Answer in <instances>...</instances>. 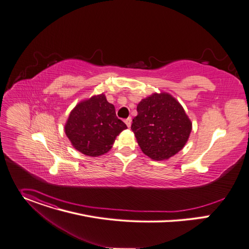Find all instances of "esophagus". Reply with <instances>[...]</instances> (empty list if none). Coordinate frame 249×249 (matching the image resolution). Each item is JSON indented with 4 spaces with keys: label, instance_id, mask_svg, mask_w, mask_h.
<instances>
[{
    "label": "esophagus",
    "instance_id": "esophagus-1",
    "mask_svg": "<svg viewBox=\"0 0 249 249\" xmlns=\"http://www.w3.org/2000/svg\"><path fill=\"white\" fill-rule=\"evenodd\" d=\"M125 123H126L127 127L130 128V127H131V123H132V118H131V117H128V118L125 120Z\"/></svg>",
    "mask_w": 249,
    "mask_h": 249
}]
</instances>
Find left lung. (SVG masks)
Returning a JSON list of instances; mask_svg holds the SVG:
<instances>
[{"mask_svg": "<svg viewBox=\"0 0 249 249\" xmlns=\"http://www.w3.org/2000/svg\"><path fill=\"white\" fill-rule=\"evenodd\" d=\"M137 111L131 129L145 155L163 161L184 148L192 122L183 106L171 94L154 93L141 100Z\"/></svg>", "mask_w": 249, "mask_h": 249, "instance_id": "8db88e82", "label": "left lung"}]
</instances>
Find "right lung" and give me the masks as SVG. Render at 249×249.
Listing matches in <instances>:
<instances>
[{
	"label": "right lung",
	"mask_w": 249,
	"mask_h": 249,
	"mask_svg": "<svg viewBox=\"0 0 249 249\" xmlns=\"http://www.w3.org/2000/svg\"><path fill=\"white\" fill-rule=\"evenodd\" d=\"M125 129L127 126L117 118L114 105L106 100L103 93L79 102L64 126L72 146L89 157L107 153Z\"/></svg>",
	"instance_id": "right-lung-1"
}]
</instances>
